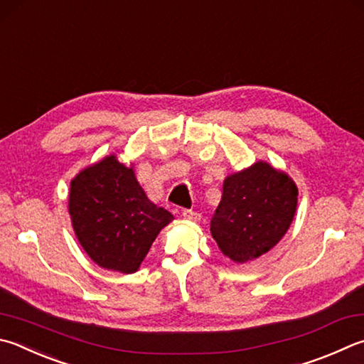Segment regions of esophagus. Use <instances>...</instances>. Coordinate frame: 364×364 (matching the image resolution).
Returning <instances> with one entry per match:
<instances>
[{
	"instance_id": "1",
	"label": "esophagus",
	"mask_w": 364,
	"mask_h": 364,
	"mask_svg": "<svg viewBox=\"0 0 364 364\" xmlns=\"http://www.w3.org/2000/svg\"><path fill=\"white\" fill-rule=\"evenodd\" d=\"M183 220H186L189 223H197L200 221V213H197V211H193V210H184Z\"/></svg>"
}]
</instances>
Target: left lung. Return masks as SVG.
Wrapping results in <instances>:
<instances>
[{
    "mask_svg": "<svg viewBox=\"0 0 364 364\" xmlns=\"http://www.w3.org/2000/svg\"><path fill=\"white\" fill-rule=\"evenodd\" d=\"M296 183L266 161L228 175L210 232L235 264L266 255L288 232L297 208Z\"/></svg>",
    "mask_w": 364,
    "mask_h": 364,
    "instance_id": "8db88e82",
    "label": "left lung"
}]
</instances>
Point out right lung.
I'll return each mask as SVG.
<instances>
[{"label": "right lung", "instance_id": "right-lung-1", "mask_svg": "<svg viewBox=\"0 0 364 364\" xmlns=\"http://www.w3.org/2000/svg\"><path fill=\"white\" fill-rule=\"evenodd\" d=\"M68 213L79 245L97 266L121 274L140 269L161 230L173 221L148 199L134 162L116 153L77 171L70 183Z\"/></svg>", "mask_w": 364, "mask_h": 364}]
</instances>
